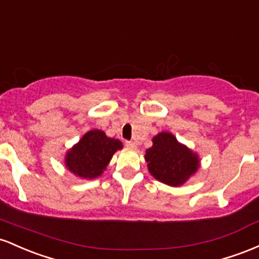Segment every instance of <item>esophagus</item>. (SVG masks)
Masks as SVG:
<instances>
[{
  "instance_id": "1",
  "label": "esophagus",
  "mask_w": 259,
  "mask_h": 259,
  "mask_svg": "<svg viewBox=\"0 0 259 259\" xmlns=\"http://www.w3.org/2000/svg\"><path fill=\"white\" fill-rule=\"evenodd\" d=\"M126 145L128 148H132V149H133V148L137 147V144H136L135 142H132V141H126Z\"/></svg>"
}]
</instances>
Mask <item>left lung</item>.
<instances>
[{"instance_id": "obj_1", "label": "left lung", "mask_w": 259, "mask_h": 259, "mask_svg": "<svg viewBox=\"0 0 259 259\" xmlns=\"http://www.w3.org/2000/svg\"><path fill=\"white\" fill-rule=\"evenodd\" d=\"M149 172L158 181L180 186L197 171L196 154L180 144L171 133L161 132L153 138V147L145 152Z\"/></svg>"}]
</instances>
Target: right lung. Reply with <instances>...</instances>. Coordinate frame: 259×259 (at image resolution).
Here are the masks:
<instances>
[{
  "label": "right lung",
  "mask_w": 259,
  "mask_h": 259,
  "mask_svg": "<svg viewBox=\"0 0 259 259\" xmlns=\"http://www.w3.org/2000/svg\"><path fill=\"white\" fill-rule=\"evenodd\" d=\"M121 148L118 139L106 137L103 131H91L67 153L66 166L83 179H94L103 174L111 156Z\"/></svg>",
  "instance_id": "right-lung-1"
}]
</instances>
